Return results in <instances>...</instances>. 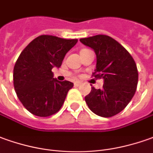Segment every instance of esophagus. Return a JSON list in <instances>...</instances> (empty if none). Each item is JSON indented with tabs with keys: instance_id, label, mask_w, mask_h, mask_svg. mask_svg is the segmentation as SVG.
<instances>
[{
	"instance_id": "esophagus-1",
	"label": "esophagus",
	"mask_w": 153,
	"mask_h": 153,
	"mask_svg": "<svg viewBox=\"0 0 153 153\" xmlns=\"http://www.w3.org/2000/svg\"><path fill=\"white\" fill-rule=\"evenodd\" d=\"M81 84H82V82H76L74 83V86L75 87H79Z\"/></svg>"
}]
</instances>
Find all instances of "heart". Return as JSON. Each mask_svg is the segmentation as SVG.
<instances>
[{
    "label": "heart",
    "instance_id": "heart-1",
    "mask_svg": "<svg viewBox=\"0 0 153 153\" xmlns=\"http://www.w3.org/2000/svg\"><path fill=\"white\" fill-rule=\"evenodd\" d=\"M83 50H85V49H83Z\"/></svg>",
    "mask_w": 153,
    "mask_h": 153
}]
</instances>
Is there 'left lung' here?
<instances>
[{
    "label": "left lung",
    "instance_id": "left-lung-1",
    "mask_svg": "<svg viewBox=\"0 0 153 153\" xmlns=\"http://www.w3.org/2000/svg\"><path fill=\"white\" fill-rule=\"evenodd\" d=\"M80 42L94 50L97 66L93 75L104 81L102 89L92 87L85 101L95 114L113 117L127 107L137 90L138 72L134 59L120 43L106 35Z\"/></svg>",
    "mask_w": 153,
    "mask_h": 153
}]
</instances>
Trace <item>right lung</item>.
I'll list each match as a JSON object with an SVG mask.
<instances>
[{
    "label": "right lung",
    "instance_id": "add662e5",
    "mask_svg": "<svg viewBox=\"0 0 153 153\" xmlns=\"http://www.w3.org/2000/svg\"><path fill=\"white\" fill-rule=\"evenodd\" d=\"M77 39H63L42 35L30 42L22 51L13 71L14 88L22 105L30 113L49 117L62 107L73 83L59 82L51 69L59 68L66 54Z\"/></svg>",
    "mask_w": 153,
    "mask_h": 153
}]
</instances>
